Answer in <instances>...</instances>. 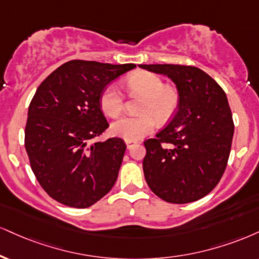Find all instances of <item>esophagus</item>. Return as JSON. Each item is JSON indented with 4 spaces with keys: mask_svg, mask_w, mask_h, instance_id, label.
<instances>
[{
    "mask_svg": "<svg viewBox=\"0 0 259 259\" xmlns=\"http://www.w3.org/2000/svg\"><path fill=\"white\" fill-rule=\"evenodd\" d=\"M125 143H126V147L130 149L134 145H136V143H138V141H125Z\"/></svg>",
    "mask_w": 259,
    "mask_h": 259,
    "instance_id": "obj_1",
    "label": "esophagus"
}]
</instances>
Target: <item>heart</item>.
<instances>
[{
    "mask_svg": "<svg viewBox=\"0 0 259 259\" xmlns=\"http://www.w3.org/2000/svg\"><path fill=\"white\" fill-rule=\"evenodd\" d=\"M125 88L130 94L145 98L140 112L141 116H123L114 120L111 132L114 136L126 141H136L154 130L157 120L160 123L169 120L179 107L180 95L174 87H164V82L157 74L140 71L133 73L125 80ZM102 111L107 116L117 117L123 111L124 98L120 89L111 84L102 92L100 98Z\"/></svg>",
    "mask_w": 259,
    "mask_h": 259,
    "instance_id": "b5f03b06",
    "label": "heart"
}]
</instances>
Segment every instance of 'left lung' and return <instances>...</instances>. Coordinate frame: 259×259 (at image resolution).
Returning a JSON list of instances; mask_svg holds the SVG:
<instances>
[{
    "mask_svg": "<svg viewBox=\"0 0 259 259\" xmlns=\"http://www.w3.org/2000/svg\"><path fill=\"white\" fill-rule=\"evenodd\" d=\"M139 66L169 77L180 95L179 110L170 123L145 141L146 182L167 202L199 200L217 186L228 163L234 123L226 93L198 67Z\"/></svg>",
    "mask_w": 259,
    "mask_h": 259,
    "instance_id": "8db88e82",
    "label": "left lung"
}]
</instances>
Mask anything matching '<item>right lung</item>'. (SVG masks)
Listing matches in <instances>:
<instances>
[{
  "label": "right lung",
  "mask_w": 259,
  "mask_h": 259,
  "mask_svg": "<svg viewBox=\"0 0 259 259\" xmlns=\"http://www.w3.org/2000/svg\"><path fill=\"white\" fill-rule=\"evenodd\" d=\"M135 67L72 60L37 88L25 148L37 181L54 200L85 208L114 186L126 145L119 138L93 142L108 127L100 98L107 84Z\"/></svg>",
  "instance_id": "add662e5"
}]
</instances>
